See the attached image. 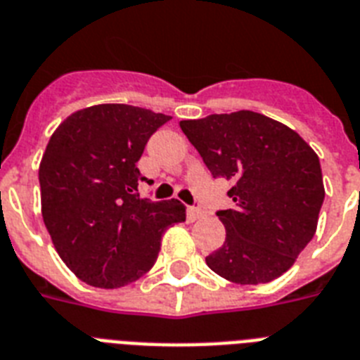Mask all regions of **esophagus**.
<instances>
[{
	"instance_id": "34e87169",
	"label": "esophagus",
	"mask_w": 360,
	"mask_h": 360,
	"mask_svg": "<svg viewBox=\"0 0 360 360\" xmlns=\"http://www.w3.org/2000/svg\"><path fill=\"white\" fill-rule=\"evenodd\" d=\"M201 216H203V210H201L200 207H190V209H188V220L190 221L200 220Z\"/></svg>"
}]
</instances>
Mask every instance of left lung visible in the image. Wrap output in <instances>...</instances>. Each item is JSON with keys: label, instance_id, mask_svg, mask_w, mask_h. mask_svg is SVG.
I'll use <instances>...</instances> for the list:
<instances>
[{"label": "left lung", "instance_id": "obj_1", "mask_svg": "<svg viewBox=\"0 0 360 360\" xmlns=\"http://www.w3.org/2000/svg\"><path fill=\"white\" fill-rule=\"evenodd\" d=\"M179 125L212 177L233 185L235 207L216 212L226 242L207 266L238 285L283 276L316 233L326 198L318 155L296 131L253 110Z\"/></svg>", "mask_w": 360, "mask_h": 360}]
</instances>
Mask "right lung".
Instances as JSON below:
<instances>
[{
    "mask_svg": "<svg viewBox=\"0 0 360 360\" xmlns=\"http://www.w3.org/2000/svg\"><path fill=\"white\" fill-rule=\"evenodd\" d=\"M170 120L133 105L77 110L51 134L38 181L55 250L81 281L120 288L157 261L162 233L185 221L177 200L139 195L136 168L151 134Z\"/></svg>",
    "mask_w": 360,
    "mask_h": 360,
    "instance_id": "obj_1",
    "label": "right lung"
}]
</instances>
